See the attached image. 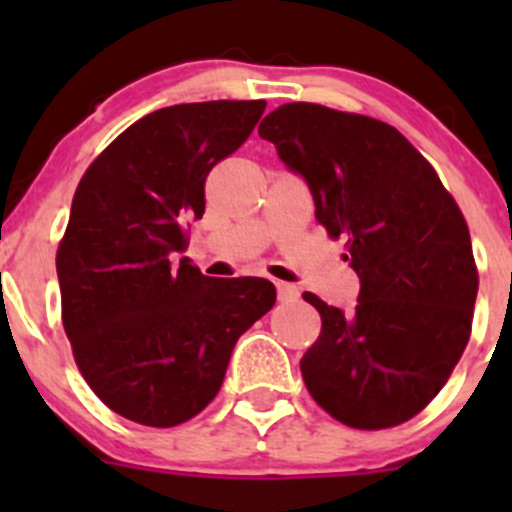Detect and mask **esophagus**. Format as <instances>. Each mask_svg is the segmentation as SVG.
<instances>
[{"label": "esophagus", "instance_id": "1", "mask_svg": "<svg viewBox=\"0 0 512 512\" xmlns=\"http://www.w3.org/2000/svg\"><path fill=\"white\" fill-rule=\"evenodd\" d=\"M277 297H280V302H297L299 289L294 285H287V282H277Z\"/></svg>", "mask_w": 512, "mask_h": 512}]
</instances>
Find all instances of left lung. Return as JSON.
<instances>
[{
    "label": "left lung",
    "mask_w": 512,
    "mask_h": 512,
    "mask_svg": "<svg viewBox=\"0 0 512 512\" xmlns=\"http://www.w3.org/2000/svg\"><path fill=\"white\" fill-rule=\"evenodd\" d=\"M287 168L307 180L314 218L347 237L361 292L352 314L312 292L319 339L299 361L312 399L344 426H399L426 409L471 339L478 267L466 218L436 170L394 126L319 103L262 118Z\"/></svg>",
    "instance_id": "1"
}]
</instances>
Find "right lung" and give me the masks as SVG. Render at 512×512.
I'll return each instance as SVG.
<instances>
[{"mask_svg": "<svg viewBox=\"0 0 512 512\" xmlns=\"http://www.w3.org/2000/svg\"><path fill=\"white\" fill-rule=\"evenodd\" d=\"M265 101L178 103L128 126L86 168L56 250L61 322L91 391L118 416L170 428L223 386L235 342L275 304L262 277L213 280L188 257L205 178Z\"/></svg>", "mask_w": 512, "mask_h": 512, "instance_id": "obj_1", "label": "right lung"}]
</instances>
